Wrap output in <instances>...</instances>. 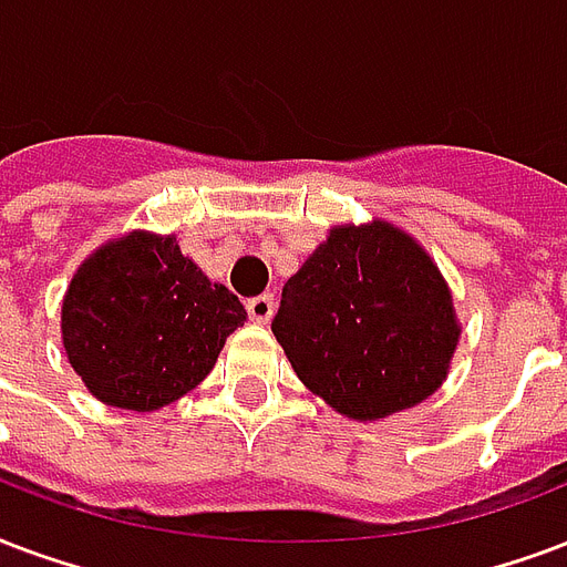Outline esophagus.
<instances>
[{"mask_svg":"<svg viewBox=\"0 0 567 567\" xmlns=\"http://www.w3.org/2000/svg\"><path fill=\"white\" fill-rule=\"evenodd\" d=\"M245 308H248V317L254 319V322H268L271 313H275V296H271V292L254 296V299H248Z\"/></svg>","mask_w":567,"mask_h":567,"instance_id":"obj_1","label":"esophagus"}]
</instances>
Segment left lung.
<instances>
[{"label":"left lung","mask_w":567,"mask_h":567,"mask_svg":"<svg viewBox=\"0 0 567 567\" xmlns=\"http://www.w3.org/2000/svg\"><path fill=\"white\" fill-rule=\"evenodd\" d=\"M271 331L299 380L359 421L430 398L461 334L440 268L382 220L331 229L284 284Z\"/></svg>","instance_id":"8db88e82"}]
</instances>
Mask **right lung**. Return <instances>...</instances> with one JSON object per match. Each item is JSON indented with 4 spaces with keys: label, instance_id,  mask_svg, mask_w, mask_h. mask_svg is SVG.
<instances>
[{
    "label": "right lung",
    "instance_id": "obj_1",
    "mask_svg": "<svg viewBox=\"0 0 567 567\" xmlns=\"http://www.w3.org/2000/svg\"><path fill=\"white\" fill-rule=\"evenodd\" d=\"M245 319L241 301L182 257L176 238L131 233L80 266L62 340L97 400L152 412L206 380Z\"/></svg>",
    "mask_w": 567,
    "mask_h": 567
}]
</instances>
